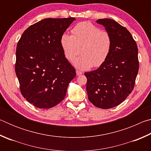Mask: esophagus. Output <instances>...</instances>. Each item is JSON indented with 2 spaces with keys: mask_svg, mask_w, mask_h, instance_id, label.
I'll return each mask as SVG.
<instances>
[{
  "mask_svg": "<svg viewBox=\"0 0 151 151\" xmlns=\"http://www.w3.org/2000/svg\"><path fill=\"white\" fill-rule=\"evenodd\" d=\"M76 75H77V76H79V75H82V74H83V73H82L81 71H79L78 70H76Z\"/></svg>",
  "mask_w": 151,
  "mask_h": 151,
  "instance_id": "obj_1",
  "label": "esophagus"
}]
</instances>
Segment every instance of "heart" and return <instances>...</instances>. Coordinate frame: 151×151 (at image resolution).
<instances>
[{
    "label": "heart",
    "instance_id": "heart-1",
    "mask_svg": "<svg viewBox=\"0 0 151 151\" xmlns=\"http://www.w3.org/2000/svg\"><path fill=\"white\" fill-rule=\"evenodd\" d=\"M72 35L63 34L60 45L65 58L73 61L80 53L81 56L74 61L81 70L99 67L105 62L111 53L112 38L106 30H101L89 22L78 23L71 30Z\"/></svg>",
    "mask_w": 151,
    "mask_h": 151
}]
</instances>
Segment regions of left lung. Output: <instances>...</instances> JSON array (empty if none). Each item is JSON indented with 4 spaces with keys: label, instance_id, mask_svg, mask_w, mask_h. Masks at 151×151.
Masks as SVG:
<instances>
[{
    "label": "left lung",
    "instance_id": "1",
    "mask_svg": "<svg viewBox=\"0 0 151 151\" xmlns=\"http://www.w3.org/2000/svg\"><path fill=\"white\" fill-rule=\"evenodd\" d=\"M112 38L111 53L99 68L85 73L89 101L107 109L123 102L131 93L139 68L137 43L130 32L114 20L99 19Z\"/></svg>",
    "mask_w": 151,
    "mask_h": 151
}]
</instances>
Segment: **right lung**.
Segmentation results:
<instances>
[{
	"label": "right lung",
	"instance_id": "add662e5",
	"mask_svg": "<svg viewBox=\"0 0 151 151\" xmlns=\"http://www.w3.org/2000/svg\"><path fill=\"white\" fill-rule=\"evenodd\" d=\"M75 18L45 19L24 30L18 42L15 73L22 95L39 109L65 99L75 68L65 58L60 37Z\"/></svg>",
	"mask_w": 151,
	"mask_h": 151
}]
</instances>
